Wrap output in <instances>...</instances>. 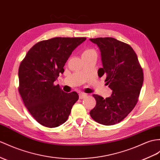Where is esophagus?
I'll use <instances>...</instances> for the list:
<instances>
[{"label": "esophagus", "instance_id": "esophagus-1", "mask_svg": "<svg viewBox=\"0 0 160 160\" xmlns=\"http://www.w3.org/2000/svg\"><path fill=\"white\" fill-rule=\"evenodd\" d=\"M86 96H87L86 93H79V98L80 99L85 98Z\"/></svg>", "mask_w": 160, "mask_h": 160}]
</instances>
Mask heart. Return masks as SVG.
<instances>
[{"label": "heart", "instance_id": "obj_1", "mask_svg": "<svg viewBox=\"0 0 160 160\" xmlns=\"http://www.w3.org/2000/svg\"><path fill=\"white\" fill-rule=\"evenodd\" d=\"M92 52H93V51L92 50V49H86L85 51H84V52L83 53V55H85V54L89 53H91Z\"/></svg>", "mask_w": 160, "mask_h": 160}]
</instances>
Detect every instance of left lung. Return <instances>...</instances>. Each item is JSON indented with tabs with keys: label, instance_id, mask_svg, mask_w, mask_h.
Returning a JSON list of instances; mask_svg holds the SVG:
<instances>
[{
	"label": "left lung",
	"instance_id": "left-lung-1",
	"mask_svg": "<svg viewBox=\"0 0 160 160\" xmlns=\"http://www.w3.org/2000/svg\"><path fill=\"white\" fill-rule=\"evenodd\" d=\"M100 49L102 68L98 72L107 75L111 96L104 98L93 94L96 107L89 112L100 124L111 126L122 121L137 103L143 83V72L132 47L112 37L90 38Z\"/></svg>",
	"mask_w": 160,
	"mask_h": 160
}]
</instances>
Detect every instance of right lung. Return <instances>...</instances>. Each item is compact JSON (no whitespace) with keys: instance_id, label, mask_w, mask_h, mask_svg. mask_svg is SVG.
Instances as JSON below:
<instances>
[{"instance_id":"add662e5","label":"right lung","mask_w":160,"mask_h":160,"mask_svg":"<svg viewBox=\"0 0 160 160\" xmlns=\"http://www.w3.org/2000/svg\"><path fill=\"white\" fill-rule=\"evenodd\" d=\"M86 38L56 37L35 44L19 65V92L26 107L42 126L63 124L79 99L76 92L65 93L54 85L65 63Z\"/></svg>"}]
</instances>
